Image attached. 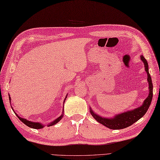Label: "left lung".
<instances>
[{
	"label": "left lung",
	"instance_id": "left-lung-1",
	"mask_svg": "<svg viewBox=\"0 0 160 160\" xmlns=\"http://www.w3.org/2000/svg\"><path fill=\"white\" fill-rule=\"evenodd\" d=\"M141 60L143 61L145 67V70L147 73L148 76V81L149 84V94L148 96L147 97L144 102L142 106L140 107H138L135 109L125 112V113H122L121 114H119L115 115V117L113 118H104L99 116L98 115H96L93 112L90 111V113L93 115V117L96 119V120L100 122V124H103L105 127H108V128L114 129V130H117V129H122L127 128L129 126L134 124L135 122H137L139 119H140L145 115L147 113V110L148 109L150 104L151 103L152 98V83L151 80V75L149 74L148 72V62L147 60L145 59V58L143 56H141Z\"/></svg>",
	"mask_w": 160,
	"mask_h": 160
}]
</instances>
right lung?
Segmentation results:
<instances>
[{"label":"right lung","mask_w":160,"mask_h":160,"mask_svg":"<svg viewBox=\"0 0 160 160\" xmlns=\"http://www.w3.org/2000/svg\"><path fill=\"white\" fill-rule=\"evenodd\" d=\"M9 101H10V99H11V98H10V97H9ZM66 98H67V97L65 98V99H64V100H66ZM64 101H65V100H64ZM16 115H17V117H18V118H19V120H20V121L22 122L24 124L28 126V127H30V128H36V129H40V128H43V127H44V126H42L40 123H38V122H31V121H28V120H27L26 119H23V118H20L19 116H18V115H17V114H16ZM62 116H63V115L62 114L59 118H58L56 120H54V121L52 122V123H51L50 124H49L48 127H50V126L55 125L56 124H57L58 122L61 120V119H62Z\"/></svg>","instance_id":"1"}]
</instances>
